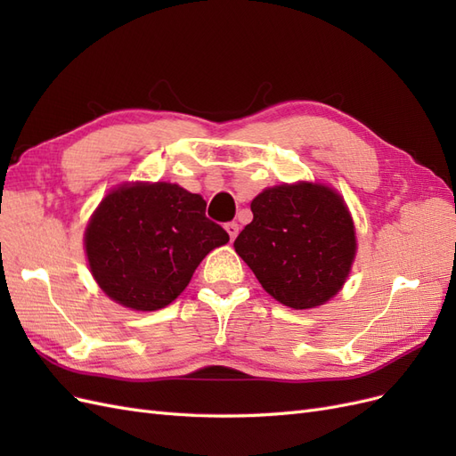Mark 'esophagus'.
<instances>
[{
    "label": "esophagus",
    "instance_id": "34e87169",
    "mask_svg": "<svg viewBox=\"0 0 456 456\" xmlns=\"http://www.w3.org/2000/svg\"><path fill=\"white\" fill-rule=\"evenodd\" d=\"M226 232H228L230 240L233 241V240H236L238 233H240V224H238V223H228V224H226Z\"/></svg>",
    "mask_w": 456,
    "mask_h": 456
}]
</instances>
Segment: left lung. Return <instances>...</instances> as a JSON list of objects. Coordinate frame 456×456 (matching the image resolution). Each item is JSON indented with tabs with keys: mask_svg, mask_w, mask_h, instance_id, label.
<instances>
[{
	"mask_svg": "<svg viewBox=\"0 0 456 456\" xmlns=\"http://www.w3.org/2000/svg\"><path fill=\"white\" fill-rule=\"evenodd\" d=\"M233 241L260 285L297 310L323 305L348 278L355 232L342 198L322 184H281L258 194Z\"/></svg>",
	"mask_w": 456,
	"mask_h": 456,
	"instance_id": "left-lung-1",
	"label": "left lung"
}]
</instances>
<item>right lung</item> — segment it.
I'll use <instances>...</instances> for the list:
<instances>
[{"label":"right lung","mask_w":456,"mask_h":456,"mask_svg":"<svg viewBox=\"0 0 456 456\" xmlns=\"http://www.w3.org/2000/svg\"><path fill=\"white\" fill-rule=\"evenodd\" d=\"M205 207L201 196L169 183L110 191L86 232L96 283L133 310L167 306L205 255L230 240L223 226L205 216Z\"/></svg>","instance_id":"obj_1"}]
</instances>
